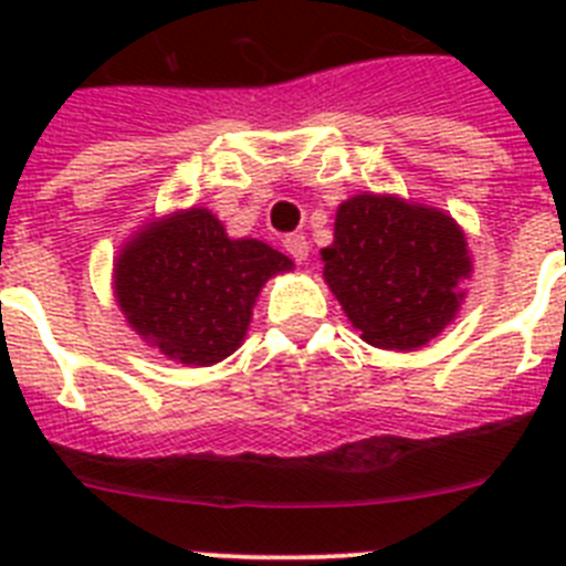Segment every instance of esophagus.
<instances>
[{"label":"esophagus","instance_id":"obj_1","mask_svg":"<svg viewBox=\"0 0 566 566\" xmlns=\"http://www.w3.org/2000/svg\"><path fill=\"white\" fill-rule=\"evenodd\" d=\"M283 247H286V252L292 254L294 260H308V252H312V247H308V240L303 238V234H289L286 240H283Z\"/></svg>","mask_w":566,"mask_h":566}]
</instances>
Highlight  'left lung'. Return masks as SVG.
I'll use <instances>...</instances> for the list:
<instances>
[{
	"label": "left lung",
	"instance_id": "8db88e82",
	"mask_svg": "<svg viewBox=\"0 0 566 566\" xmlns=\"http://www.w3.org/2000/svg\"><path fill=\"white\" fill-rule=\"evenodd\" d=\"M323 277L359 337L413 352L459 312L470 277L464 232L451 214L394 195H354L339 203Z\"/></svg>",
	"mask_w": 566,
	"mask_h": 566
}]
</instances>
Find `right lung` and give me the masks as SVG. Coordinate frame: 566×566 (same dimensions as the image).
<instances>
[{
    "instance_id": "add662e5",
    "label": "right lung",
    "mask_w": 566,
    "mask_h": 566,
    "mask_svg": "<svg viewBox=\"0 0 566 566\" xmlns=\"http://www.w3.org/2000/svg\"><path fill=\"white\" fill-rule=\"evenodd\" d=\"M294 263L263 240H232L209 209L153 221L115 260V300L144 343L184 365L238 352L269 277Z\"/></svg>"
}]
</instances>
